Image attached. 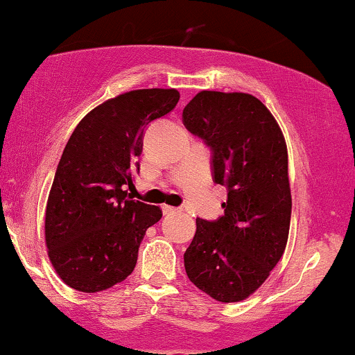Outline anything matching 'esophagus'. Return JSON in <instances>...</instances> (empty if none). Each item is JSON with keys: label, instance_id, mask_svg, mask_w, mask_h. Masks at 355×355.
I'll return each mask as SVG.
<instances>
[{"label": "esophagus", "instance_id": "obj_1", "mask_svg": "<svg viewBox=\"0 0 355 355\" xmlns=\"http://www.w3.org/2000/svg\"><path fill=\"white\" fill-rule=\"evenodd\" d=\"M162 211H164V215H173V213L178 211V208L170 207V205H164V207H162Z\"/></svg>", "mask_w": 355, "mask_h": 355}]
</instances>
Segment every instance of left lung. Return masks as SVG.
Segmentation results:
<instances>
[{"label": "left lung", "instance_id": "obj_1", "mask_svg": "<svg viewBox=\"0 0 355 355\" xmlns=\"http://www.w3.org/2000/svg\"><path fill=\"white\" fill-rule=\"evenodd\" d=\"M182 119L210 147L213 182L228 191L223 215L196 218L183 254L187 276L213 300L243 301L266 281L288 243L291 190L283 132L261 101L243 92H198Z\"/></svg>", "mask_w": 355, "mask_h": 355}]
</instances>
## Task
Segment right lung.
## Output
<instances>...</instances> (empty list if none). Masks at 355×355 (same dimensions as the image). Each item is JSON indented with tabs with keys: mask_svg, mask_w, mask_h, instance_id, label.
Returning a JSON list of instances; mask_svg holds the SVG:
<instances>
[{
	"mask_svg": "<svg viewBox=\"0 0 355 355\" xmlns=\"http://www.w3.org/2000/svg\"><path fill=\"white\" fill-rule=\"evenodd\" d=\"M175 89H139L109 99L78 123L64 148L46 207V245L61 279L99 293L134 271L159 207L127 196L139 173L145 127L172 112Z\"/></svg>",
	"mask_w": 355,
	"mask_h": 355,
	"instance_id": "right-lung-1",
	"label": "right lung"
}]
</instances>
